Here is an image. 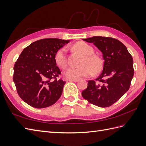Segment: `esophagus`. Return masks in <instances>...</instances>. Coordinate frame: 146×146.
Returning a JSON list of instances; mask_svg holds the SVG:
<instances>
[{"instance_id": "obj_1", "label": "esophagus", "mask_w": 146, "mask_h": 146, "mask_svg": "<svg viewBox=\"0 0 146 146\" xmlns=\"http://www.w3.org/2000/svg\"><path fill=\"white\" fill-rule=\"evenodd\" d=\"M68 81H70V82H72V81H73V82H78V81H80V80H78V79H70Z\"/></svg>"}]
</instances>
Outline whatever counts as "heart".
<instances>
[{
	"label": "heart",
	"instance_id": "obj_1",
	"mask_svg": "<svg viewBox=\"0 0 146 146\" xmlns=\"http://www.w3.org/2000/svg\"><path fill=\"white\" fill-rule=\"evenodd\" d=\"M74 48L84 55L80 63V67L69 68L66 71L65 76L72 79H80L89 77L93 73H99L102 68L103 63L101 59L92 55L94 50L90 45L83 42H78L74 45ZM56 64L61 69H65L68 65L67 50L65 47L60 48L55 55Z\"/></svg>",
	"mask_w": 146,
	"mask_h": 146
}]
</instances>
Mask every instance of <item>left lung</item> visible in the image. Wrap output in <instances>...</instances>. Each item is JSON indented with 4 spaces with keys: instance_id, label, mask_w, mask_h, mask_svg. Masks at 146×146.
Listing matches in <instances>:
<instances>
[{
    "instance_id": "obj_1",
    "label": "left lung",
    "mask_w": 146,
    "mask_h": 146,
    "mask_svg": "<svg viewBox=\"0 0 146 146\" xmlns=\"http://www.w3.org/2000/svg\"><path fill=\"white\" fill-rule=\"evenodd\" d=\"M83 40L101 51L104 63L102 73L96 81H88L82 96L93 105L109 107L129 89L134 75L133 57L125 45L115 38L94 36Z\"/></svg>"
}]
</instances>
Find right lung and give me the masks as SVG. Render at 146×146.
<instances>
[{
    "instance_id": "right-lung-1",
    "label": "right lung",
    "mask_w": 146,
    "mask_h": 146,
    "mask_svg": "<svg viewBox=\"0 0 146 146\" xmlns=\"http://www.w3.org/2000/svg\"><path fill=\"white\" fill-rule=\"evenodd\" d=\"M69 40L42 39L25 48L13 68V80L20 98L36 109L53 105L60 98L66 82L57 80L56 52Z\"/></svg>"
}]
</instances>
